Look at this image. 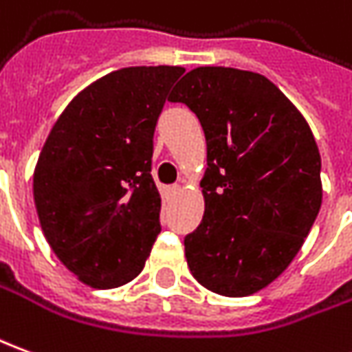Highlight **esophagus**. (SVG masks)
Masks as SVG:
<instances>
[{"label": "esophagus", "instance_id": "34e87169", "mask_svg": "<svg viewBox=\"0 0 352 352\" xmlns=\"http://www.w3.org/2000/svg\"><path fill=\"white\" fill-rule=\"evenodd\" d=\"M177 192H179V184H171V186L166 188V194H168V196H175Z\"/></svg>", "mask_w": 352, "mask_h": 352}]
</instances>
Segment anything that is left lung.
<instances>
[{"label": "left lung", "instance_id": "8db88e82", "mask_svg": "<svg viewBox=\"0 0 352 352\" xmlns=\"http://www.w3.org/2000/svg\"><path fill=\"white\" fill-rule=\"evenodd\" d=\"M169 100L192 110L208 144L206 211L184 236L188 269L219 296H252L294 261L320 211L313 131L274 83L248 70L194 68Z\"/></svg>", "mask_w": 352, "mask_h": 352}]
</instances>
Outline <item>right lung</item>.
<instances>
[{
	"label": "right lung",
	"instance_id": "right-lung-1",
	"mask_svg": "<svg viewBox=\"0 0 352 352\" xmlns=\"http://www.w3.org/2000/svg\"><path fill=\"white\" fill-rule=\"evenodd\" d=\"M181 66H131L78 93L34 171V201L51 250L83 284L124 286L160 234L151 175L154 129Z\"/></svg>",
	"mask_w": 352,
	"mask_h": 352
}]
</instances>
